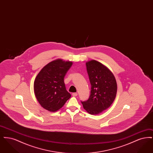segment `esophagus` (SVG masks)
I'll list each match as a JSON object with an SVG mask.
<instances>
[{"mask_svg": "<svg viewBox=\"0 0 153 153\" xmlns=\"http://www.w3.org/2000/svg\"><path fill=\"white\" fill-rule=\"evenodd\" d=\"M72 96H74V97H76V96H77V93H73V94H72Z\"/></svg>", "mask_w": 153, "mask_h": 153, "instance_id": "obj_1", "label": "esophagus"}]
</instances>
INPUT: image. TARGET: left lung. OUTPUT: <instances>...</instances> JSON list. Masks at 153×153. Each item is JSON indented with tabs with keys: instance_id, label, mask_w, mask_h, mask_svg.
<instances>
[{
	"instance_id": "obj_1",
	"label": "left lung",
	"mask_w": 153,
	"mask_h": 153,
	"mask_svg": "<svg viewBox=\"0 0 153 153\" xmlns=\"http://www.w3.org/2000/svg\"><path fill=\"white\" fill-rule=\"evenodd\" d=\"M86 66L91 85V95L87 101L81 102L89 114L96 115L108 108L114 101L117 81L113 73L97 61H88Z\"/></svg>"
}]
</instances>
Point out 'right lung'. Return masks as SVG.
<instances>
[{
  "label": "right lung",
  "instance_id": "obj_1",
  "mask_svg": "<svg viewBox=\"0 0 153 153\" xmlns=\"http://www.w3.org/2000/svg\"><path fill=\"white\" fill-rule=\"evenodd\" d=\"M72 65V62L58 59L45 66L36 76L34 83V94L45 109L57 111L71 97L66 89L64 80Z\"/></svg>",
  "mask_w": 153,
  "mask_h": 153
}]
</instances>
